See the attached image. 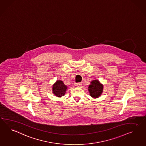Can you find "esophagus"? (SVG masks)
Instances as JSON below:
<instances>
[{"label": "esophagus", "instance_id": "esophagus-1", "mask_svg": "<svg viewBox=\"0 0 146 146\" xmlns=\"http://www.w3.org/2000/svg\"><path fill=\"white\" fill-rule=\"evenodd\" d=\"M82 82H77V83H76V86H77V87H80V86H82Z\"/></svg>", "mask_w": 146, "mask_h": 146}]
</instances>
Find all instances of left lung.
<instances>
[{
	"label": "left lung",
	"instance_id": "left-lung-1",
	"mask_svg": "<svg viewBox=\"0 0 146 146\" xmlns=\"http://www.w3.org/2000/svg\"><path fill=\"white\" fill-rule=\"evenodd\" d=\"M91 84L89 86L88 90L90 96L93 98L99 97L102 93L103 86L100 84L99 81L95 80L90 82Z\"/></svg>",
	"mask_w": 146,
	"mask_h": 146
}]
</instances>
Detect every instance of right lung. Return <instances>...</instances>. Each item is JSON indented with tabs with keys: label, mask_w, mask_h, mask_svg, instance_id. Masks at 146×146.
Segmentation results:
<instances>
[{
	"label": "right lung",
	"mask_w": 146,
	"mask_h": 146,
	"mask_svg": "<svg viewBox=\"0 0 146 146\" xmlns=\"http://www.w3.org/2000/svg\"><path fill=\"white\" fill-rule=\"evenodd\" d=\"M67 86L61 80H57L53 86V93L57 97L63 96L65 94Z\"/></svg>",
	"instance_id": "obj_1"
}]
</instances>
